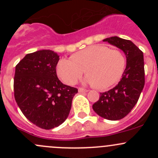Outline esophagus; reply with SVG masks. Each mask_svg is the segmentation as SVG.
<instances>
[{"label": "esophagus", "instance_id": "obj_1", "mask_svg": "<svg viewBox=\"0 0 158 158\" xmlns=\"http://www.w3.org/2000/svg\"><path fill=\"white\" fill-rule=\"evenodd\" d=\"M87 91H88L87 89L82 88V87H79V92H80V93H82V92H86Z\"/></svg>", "mask_w": 158, "mask_h": 158}]
</instances>
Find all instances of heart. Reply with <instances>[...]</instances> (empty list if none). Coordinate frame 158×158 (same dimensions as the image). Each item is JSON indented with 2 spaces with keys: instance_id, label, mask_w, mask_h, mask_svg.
Instances as JSON below:
<instances>
[{
  "instance_id": "b5f03b06",
  "label": "heart",
  "mask_w": 158,
  "mask_h": 158,
  "mask_svg": "<svg viewBox=\"0 0 158 158\" xmlns=\"http://www.w3.org/2000/svg\"><path fill=\"white\" fill-rule=\"evenodd\" d=\"M126 66V58L119 49L104 45H92L59 61L56 73L68 85H74L85 73L86 82L98 89H106L117 83Z\"/></svg>"
}]
</instances>
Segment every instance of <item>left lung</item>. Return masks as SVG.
<instances>
[{
    "mask_svg": "<svg viewBox=\"0 0 158 158\" xmlns=\"http://www.w3.org/2000/svg\"><path fill=\"white\" fill-rule=\"evenodd\" d=\"M103 41L123 50L127 65L118 84L107 92L100 93L99 99L94 103L92 109L98 115L108 120H120L135 107L144 88V56L142 51L128 40L111 36Z\"/></svg>",
    "mask_w": 158,
    "mask_h": 158,
    "instance_id": "obj_1",
    "label": "left lung"
}]
</instances>
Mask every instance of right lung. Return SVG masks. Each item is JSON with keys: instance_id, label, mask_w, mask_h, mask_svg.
Instances as JSON below:
<instances>
[{"instance_id": "right-lung-1", "label": "right lung", "mask_w": 158, "mask_h": 158, "mask_svg": "<svg viewBox=\"0 0 158 158\" xmlns=\"http://www.w3.org/2000/svg\"><path fill=\"white\" fill-rule=\"evenodd\" d=\"M59 60L57 53L44 49L25 56L15 69L16 102L30 122L46 130L66 121L78 92L77 89L64 85L57 77Z\"/></svg>"}]
</instances>
